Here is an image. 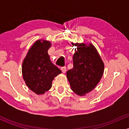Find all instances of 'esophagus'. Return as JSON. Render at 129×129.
<instances>
[{"label":"esophagus","instance_id":"esophagus-1","mask_svg":"<svg viewBox=\"0 0 129 129\" xmlns=\"http://www.w3.org/2000/svg\"><path fill=\"white\" fill-rule=\"evenodd\" d=\"M61 71H62V72L63 73H66V71H67V70H66V67H61Z\"/></svg>","mask_w":129,"mask_h":129}]
</instances>
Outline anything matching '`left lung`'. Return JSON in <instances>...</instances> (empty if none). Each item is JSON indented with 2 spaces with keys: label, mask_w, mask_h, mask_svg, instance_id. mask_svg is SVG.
Instances as JSON below:
<instances>
[{
  "label": "left lung",
  "mask_w": 129,
  "mask_h": 129,
  "mask_svg": "<svg viewBox=\"0 0 129 129\" xmlns=\"http://www.w3.org/2000/svg\"><path fill=\"white\" fill-rule=\"evenodd\" d=\"M74 45L77 50L73 56L74 67L67 71V77L72 90L82 96L92 90L99 82L104 64L92 44L77 43Z\"/></svg>",
  "instance_id": "left-lung-1"
}]
</instances>
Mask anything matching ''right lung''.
Listing matches in <instances>:
<instances>
[{
    "label": "right lung",
    "instance_id": "add662e5",
    "mask_svg": "<svg viewBox=\"0 0 129 129\" xmlns=\"http://www.w3.org/2000/svg\"><path fill=\"white\" fill-rule=\"evenodd\" d=\"M50 42L39 40L30 49L22 63L23 79L28 88L37 94H43L52 87L54 77L61 71L50 61L48 50Z\"/></svg>",
    "mask_w": 129,
    "mask_h": 129
}]
</instances>
